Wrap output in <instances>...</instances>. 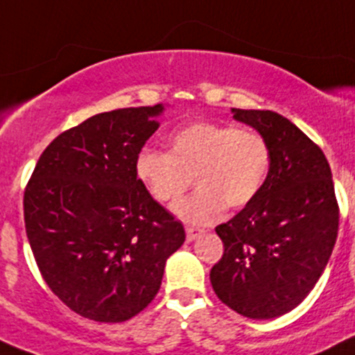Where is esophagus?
<instances>
[{"mask_svg":"<svg viewBox=\"0 0 355 355\" xmlns=\"http://www.w3.org/2000/svg\"><path fill=\"white\" fill-rule=\"evenodd\" d=\"M203 233V230L200 228H185V235H187V241L193 242L194 239H198Z\"/></svg>","mask_w":355,"mask_h":355,"instance_id":"34e87169","label":"esophagus"}]
</instances>
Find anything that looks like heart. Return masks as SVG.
<instances>
[{"mask_svg": "<svg viewBox=\"0 0 355 355\" xmlns=\"http://www.w3.org/2000/svg\"><path fill=\"white\" fill-rule=\"evenodd\" d=\"M170 152H139L134 171L159 203L180 198L194 177L198 191L171 207L178 219L209 225L226 207L242 209L263 189L272 155L267 139L232 123L193 122L170 136Z\"/></svg>", "mask_w": 355, "mask_h": 355, "instance_id": "1", "label": "heart"}]
</instances>
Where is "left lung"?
Here are the masks:
<instances>
[{"instance_id":"1","label":"left lung","mask_w":355,"mask_h":355,"mask_svg":"<svg viewBox=\"0 0 355 355\" xmlns=\"http://www.w3.org/2000/svg\"><path fill=\"white\" fill-rule=\"evenodd\" d=\"M232 113L267 139L272 164L260 194L216 228L225 254L210 283L233 311L269 320L297 308L317 285L340 212L327 159L299 127L274 111Z\"/></svg>"}]
</instances>
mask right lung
<instances>
[{
	"label": "right lung",
	"mask_w": 355,
	"mask_h": 355,
	"mask_svg": "<svg viewBox=\"0 0 355 355\" xmlns=\"http://www.w3.org/2000/svg\"><path fill=\"white\" fill-rule=\"evenodd\" d=\"M166 106L114 110L62 132L24 193L31 251L47 286L95 322H125L157 295L185 232L136 178Z\"/></svg>",
	"instance_id": "1"
}]
</instances>
